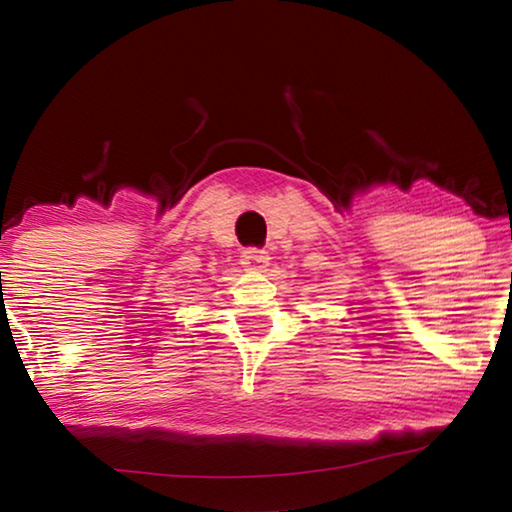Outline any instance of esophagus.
<instances>
[{
    "mask_svg": "<svg viewBox=\"0 0 512 512\" xmlns=\"http://www.w3.org/2000/svg\"><path fill=\"white\" fill-rule=\"evenodd\" d=\"M271 262V257H268L266 250H259V248H246L244 253H241V264L248 271H264V268Z\"/></svg>",
    "mask_w": 512,
    "mask_h": 512,
    "instance_id": "1",
    "label": "esophagus"
}]
</instances>
